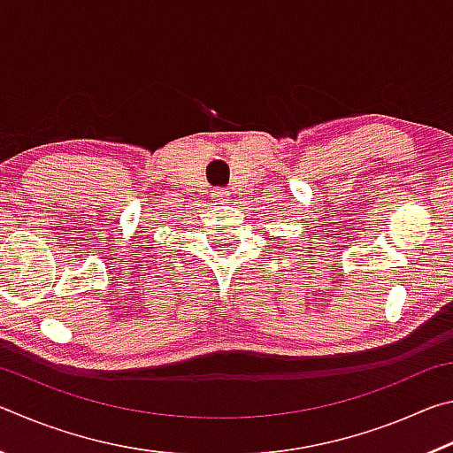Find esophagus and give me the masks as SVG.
I'll use <instances>...</instances> for the list:
<instances>
[{"label": "esophagus", "instance_id": "obj_1", "mask_svg": "<svg viewBox=\"0 0 453 453\" xmlns=\"http://www.w3.org/2000/svg\"><path fill=\"white\" fill-rule=\"evenodd\" d=\"M227 191L224 189V188H216V189H211V199L213 202H226L227 199Z\"/></svg>", "mask_w": 453, "mask_h": 453}]
</instances>
